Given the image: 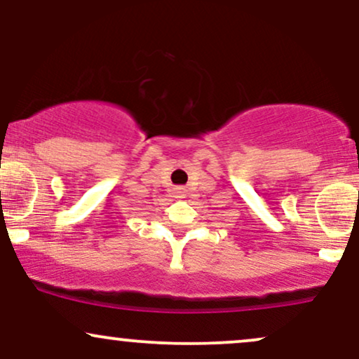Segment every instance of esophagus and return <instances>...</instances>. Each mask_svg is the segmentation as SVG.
Listing matches in <instances>:
<instances>
[{
    "label": "esophagus",
    "instance_id": "34e87169",
    "mask_svg": "<svg viewBox=\"0 0 359 359\" xmlns=\"http://www.w3.org/2000/svg\"><path fill=\"white\" fill-rule=\"evenodd\" d=\"M175 195H176V198H181V196H184V191L183 189H176Z\"/></svg>",
    "mask_w": 359,
    "mask_h": 359
}]
</instances>
